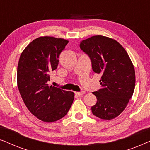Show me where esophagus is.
<instances>
[{
    "instance_id": "obj_1",
    "label": "esophagus",
    "mask_w": 150,
    "mask_h": 150,
    "mask_svg": "<svg viewBox=\"0 0 150 150\" xmlns=\"http://www.w3.org/2000/svg\"><path fill=\"white\" fill-rule=\"evenodd\" d=\"M76 95L77 96H82L83 95V94L85 93V91H81V92H75Z\"/></svg>"
}]
</instances>
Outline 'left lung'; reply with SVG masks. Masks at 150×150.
<instances>
[{"label": "left lung", "mask_w": 150, "mask_h": 150, "mask_svg": "<svg viewBox=\"0 0 150 150\" xmlns=\"http://www.w3.org/2000/svg\"><path fill=\"white\" fill-rule=\"evenodd\" d=\"M80 48L89 57L92 69L102 75V88L93 92L97 102L91 106L94 115L110 120L122 113L132 98L135 71L126 50L113 39L95 35L83 40Z\"/></svg>", "instance_id": "left-lung-1"}]
</instances>
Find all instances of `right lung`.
<instances>
[{
	"label": "right lung",
	"instance_id": "add662e5",
	"mask_svg": "<svg viewBox=\"0 0 150 150\" xmlns=\"http://www.w3.org/2000/svg\"><path fill=\"white\" fill-rule=\"evenodd\" d=\"M69 41L54 37L33 40L20 55L17 70L20 93L31 113L45 122L63 118L72 104L74 93L48 85L50 74Z\"/></svg>",
	"mask_w": 150,
	"mask_h": 150
}]
</instances>
